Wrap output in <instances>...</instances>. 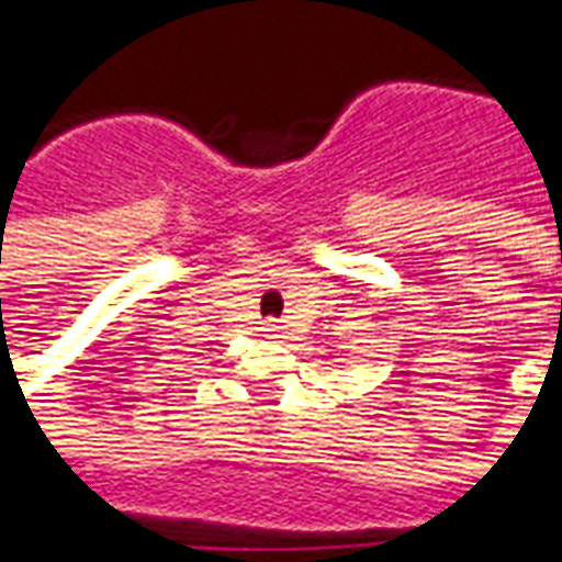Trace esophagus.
<instances>
[{
	"label": "esophagus",
	"mask_w": 562,
	"mask_h": 562,
	"mask_svg": "<svg viewBox=\"0 0 562 562\" xmlns=\"http://www.w3.org/2000/svg\"><path fill=\"white\" fill-rule=\"evenodd\" d=\"M277 328H280V325H277V318H265V322H261V328H258V330H265V334H273Z\"/></svg>",
	"instance_id": "esophagus-1"
}]
</instances>
